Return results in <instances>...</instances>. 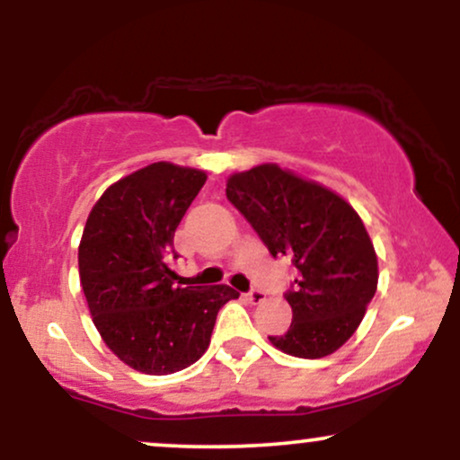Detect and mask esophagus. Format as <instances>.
Masks as SVG:
<instances>
[{"label":"esophagus","mask_w":460,"mask_h":460,"mask_svg":"<svg viewBox=\"0 0 460 460\" xmlns=\"http://www.w3.org/2000/svg\"><path fill=\"white\" fill-rule=\"evenodd\" d=\"M246 298H248V300H251V303H252V305H261V303H263V300H266V294H263V292H261V289H251V292H248V294H246Z\"/></svg>","instance_id":"obj_1"}]
</instances>
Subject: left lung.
Wrapping results in <instances>:
<instances>
[{
    "label": "left lung",
    "mask_w": 460,
    "mask_h": 460,
    "mask_svg": "<svg viewBox=\"0 0 460 460\" xmlns=\"http://www.w3.org/2000/svg\"><path fill=\"white\" fill-rule=\"evenodd\" d=\"M226 199L263 244L296 266L285 294L292 324L268 337L285 355L322 358L358 329L378 285V260L366 225L337 192L279 164H260L226 179Z\"/></svg>",
    "instance_id": "1"
}]
</instances>
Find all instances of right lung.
I'll return each instance as SVG.
<instances>
[{
  "mask_svg": "<svg viewBox=\"0 0 460 460\" xmlns=\"http://www.w3.org/2000/svg\"><path fill=\"white\" fill-rule=\"evenodd\" d=\"M205 179L197 168L149 164L112 183L88 214L77 251L84 296L105 346L136 372L164 376L199 361L220 307L240 296L229 285L179 288L168 268Z\"/></svg>",
  "mask_w": 460,
  "mask_h": 460,
  "instance_id": "right-lung-1",
  "label": "right lung"
}]
</instances>
